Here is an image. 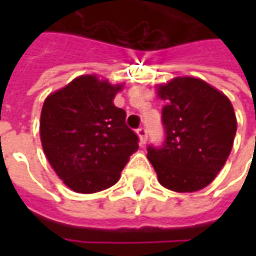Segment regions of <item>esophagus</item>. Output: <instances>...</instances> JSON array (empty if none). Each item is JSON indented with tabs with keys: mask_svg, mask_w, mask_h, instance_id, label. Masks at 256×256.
<instances>
[{
	"mask_svg": "<svg viewBox=\"0 0 256 256\" xmlns=\"http://www.w3.org/2000/svg\"><path fill=\"white\" fill-rule=\"evenodd\" d=\"M136 134H138V136H140V142L145 144L146 142V135H148V132H146V128L145 126H140L138 128V131H136Z\"/></svg>",
	"mask_w": 256,
	"mask_h": 256,
	"instance_id": "esophagus-1",
	"label": "esophagus"
}]
</instances>
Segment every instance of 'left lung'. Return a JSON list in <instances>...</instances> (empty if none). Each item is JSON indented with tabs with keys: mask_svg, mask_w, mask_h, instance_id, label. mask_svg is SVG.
I'll list each match as a JSON object with an SVG mask.
<instances>
[{
	"mask_svg": "<svg viewBox=\"0 0 256 256\" xmlns=\"http://www.w3.org/2000/svg\"><path fill=\"white\" fill-rule=\"evenodd\" d=\"M165 101V141L148 146L160 184L175 192H195L210 185L231 154L236 116L231 101L200 78L178 76L158 85Z\"/></svg>",
	"mask_w": 256,
	"mask_h": 256,
	"instance_id": "obj_1",
	"label": "left lung"
}]
</instances>
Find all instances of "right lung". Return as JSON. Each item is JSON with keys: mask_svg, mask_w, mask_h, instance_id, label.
<instances>
[{"mask_svg": "<svg viewBox=\"0 0 256 256\" xmlns=\"http://www.w3.org/2000/svg\"><path fill=\"white\" fill-rule=\"evenodd\" d=\"M122 85L96 75H81L48 95L40 134L48 162L72 191L94 194L116 184L138 135L125 124V111L114 105Z\"/></svg>", "mask_w": 256, "mask_h": 256, "instance_id": "obj_1", "label": "right lung"}]
</instances>
